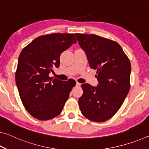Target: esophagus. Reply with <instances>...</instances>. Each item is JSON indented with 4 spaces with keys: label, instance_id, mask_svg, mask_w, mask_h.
Returning a JSON list of instances; mask_svg holds the SVG:
<instances>
[{
    "label": "esophagus",
    "instance_id": "1",
    "mask_svg": "<svg viewBox=\"0 0 149 149\" xmlns=\"http://www.w3.org/2000/svg\"><path fill=\"white\" fill-rule=\"evenodd\" d=\"M81 85V84H79V83H78V82L76 83V86H77V87H80Z\"/></svg>",
    "mask_w": 149,
    "mask_h": 149
}]
</instances>
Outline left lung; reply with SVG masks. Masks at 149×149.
I'll return each mask as SVG.
<instances>
[{"mask_svg":"<svg viewBox=\"0 0 149 149\" xmlns=\"http://www.w3.org/2000/svg\"><path fill=\"white\" fill-rule=\"evenodd\" d=\"M91 68L97 70V87L81 85L78 102L82 114L95 122H105L122 107L130 89L131 63L118 42L94 34L75 33Z\"/></svg>","mask_w":149,"mask_h":149,"instance_id":"obj_1","label":"left lung"}]
</instances>
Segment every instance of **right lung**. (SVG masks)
Masks as SVG:
<instances>
[{
  "instance_id": "add662e5",
  "label": "right lung",
  "mask_w": 149,
  "mask_h": 149,
  "mask_svg": "<svg viewBox=\"0 0 149 149\" xmlns=\"http://www.w3.org/2000/svg\"><path fill=\"white\" fill-rule=\"evenodd\" d=\"M77 41L74 34L52 33L37 37L20 53L16 83L24 107L40 120L54 118L61 113L75 81L49 76L58 68L60 56Z\"/></svg>"
}]
</instances>
